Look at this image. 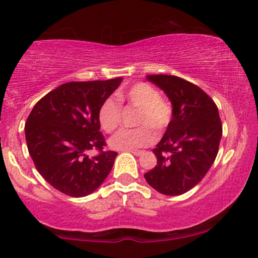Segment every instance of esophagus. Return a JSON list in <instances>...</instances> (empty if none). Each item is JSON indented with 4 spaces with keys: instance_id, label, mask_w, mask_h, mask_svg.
Listing matches in <instances>:
<instances>
[{
    "instance_id": "1",
    "label": "esophagus",
    "mask_w": 258,
    "mask_h": 258,
    "mask_svg": "<svg viewBox=\"0 0 258 258\" xmlns=\"http://www.w3.org/2000/svg\"><path fill=\"white\" fill-rule=\"evenodd\" d=\"M130 152H131V153L132 154H135V156H142V154H143V152L142 151H135V150H132V151H130Z\"/></svg>"
}]
</instances>
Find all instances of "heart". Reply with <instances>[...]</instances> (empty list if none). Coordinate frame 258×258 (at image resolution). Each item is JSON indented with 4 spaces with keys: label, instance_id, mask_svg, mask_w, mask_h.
Segmentation results:
<instances>
[{
    "label": "heart",
    "instance_id": "1",
    "mask_svg": "<svg viewBox=\"0 0 258 258\" xmlns=\"http://www.w3.org/2000/svg\"><path fill=\"white\" fill-rule=\"evenodd\" d=\"M120 101L127 102L138 108L136 124L138 128L120 130L108 140V145L116 151H132L147 147L154 142V135L164 131L172 118V108L167 101L161 99V94L156 88L146 83H137L128 90L118 94ZM121 121V108L113 97H108L102 102L99 110V122L104 131L111 132Z\"/></svg>",
    "mask_w": 258,
    "mask_h": 258
}]
</instances>
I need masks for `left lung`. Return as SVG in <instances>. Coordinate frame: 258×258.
Listing matches in <instances>:
<instances>
[{"label":"left lung","mask_w":258,"mask_h":258,"mask_svg":"<svg viewBox=\"0 0 258 258\" xmlns=\"http://www.w3.org/2000/svg\"><path fill=\"white\" fill-rule=\"evenodd\" d=\"M172 104V120L153 153L157 165L145 174L154 190L175 197L193 189L218 156L222 126L215 102L194 84L173 75H147Z\"/></svg>","instance_id":"left-lung-1"}]
</instances>
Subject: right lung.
<instances>
[{
	"label": "right lung",
	"instance_id": "add662e5",
	"mask_svg": "<svg viewBox=\"0 0 258 258\" xmlns=\"http://www.w3.org/2000/svg\"><path fill=\"white\" fill-rule=\"evenodd\" d=\"M122 78L72 81L37 102L24 126L27 147L37 170L56 190L73 198L94 193L107 178L116 152L102 151L99 110Z\"/></svg>",
	"mask_w": 258,
	"mask_h": 258
}]
</instances>
